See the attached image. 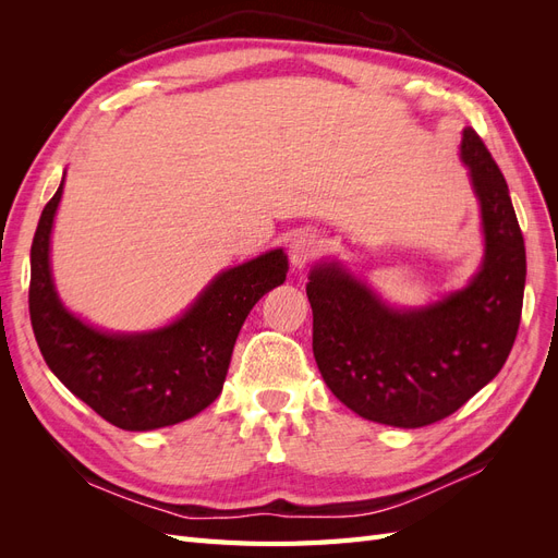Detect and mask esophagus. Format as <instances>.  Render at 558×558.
Segmentation results:
<instances>
[{"label":"esophagus","mask_w":558,"mask_h":558,"mask_svg":"<svg viewBox=\"0 0 558 558\" xmlns=\"http://www.w3.org/2000/svg\"><path fill=\"white\" fill-rule=\"evenodd\" d=\"M318 251H320L318 238L310 230H300L291 238L289 256H291V263H293L295 269H302L312 258H316Z\"/></svg>","instance_id":"esophagus-1"}]
</instances>
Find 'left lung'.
<instances>
[{"label":"left lung","instance_id":"8db88e82","mask_svg":"<svg viewBox=\"0 0 558 558\" xmlns=\"http://www.w3.org/2000/svg\"><path fill=\"white\" fill-rule=\"evenodd\" d=\"M461 162L480 202L484 256L459 291L393 307L337 260L310 269L312 349L335 398L367 421L421 428L465 404L508 361L519 330L526 248L508 183L477 132Z\"/></svg>","mask_w":558,"mask_h":558}]
</instances>
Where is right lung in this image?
Masks as SVG:
<instances>
[{
	"instance_id": "1",
	"label": "right lung",
	"mask_w": 558,
	"mask_h": 558,
	"mask_svg": "<svg viewBox=\"0 0 558 558\" xmlns=\"http://www.w3.org/2000/svg\"><path fill=\"white\" fill-rule=\"evenodd\" d=\"M41 211L29 253V318L46 365L70 391L123 430L193 418L223 391L234 342L253 305L286 281L289 256L272 248L218 272L172 324L109 332L62 305L50 272V232L62 199Z\"/></svg>"
}]
</instances>
